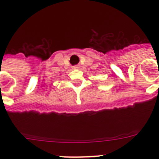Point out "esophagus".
<instances>
[{
  "mask_svg": "<svg viewBox=\"0 0 159 159\" xmlns=\"http://www.w3.org/2000/svg\"><path fill=\"white\" fill-rule=\"evenodd\" d=\"M79 68H80V66L78 65H75L73 67V69H79Z\"/></svg>",
  "mask_w": 159,
  "mask_h": 159,
  "instance_id": "obj_1",
  "label": "esophagus"
}]
</instances>
